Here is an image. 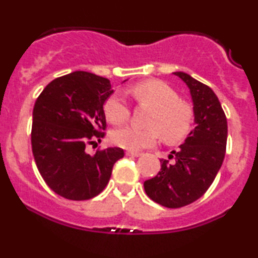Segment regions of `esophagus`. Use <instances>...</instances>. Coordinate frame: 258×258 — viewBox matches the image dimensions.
<instances>
[{"instance_id":"esophagus-1","label":"esophagus","mask_w":258,"mask_h":258,"mask_svg":"<svg viewBox=\"0 0 258 258\" xmlns=\"http://www.w3.org/2000/svg\"><path fill=\"white\" fill-rule=\"evenodd\" d=\"M126 155H127V156H135V158H138V156L142 155V153H139V152H133V150H127Z\"/></svg>"}]
</instances>
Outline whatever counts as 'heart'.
<instances>
[{"label": "heart", "mask_w": 258, "mask_h": 258, "mask_svg": "<svg viewBox=\"0 0 258 258\" xmlns=\"http://www.w3.org/2000/svg\"><path fill=\"white\" fill-rule=\"evenodd\" d=\"M139 104L154 108L148 120L150 128L125 126L111 133L112 143L130 150L143 149L158 141L160 135L168 142H178L190 131L193 109L180 100L179 94L171 86L159 80L139 82L130 90ZM106 119L114 125L126 122L131 116V104L120 91L112 92L104 103Z\"/></svg>", "instance_id": "b5f03b06"}]
</instances>
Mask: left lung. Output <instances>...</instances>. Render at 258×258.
Instances as JSON below:
<instances>
[{
  "instance_id": "left-lung-1",
  "label": "left lung",
  "mask_w": 258,
  "mask_h": 258,
  "mask_svg": "<svg viewBox=\"0 0 258 258\" xmlns=\"http://www.w3.org/2000/svg\"><path fill=\"white\" fill-rule=\"evenodd\" d=\"M173 74L190 90L195 128L168 160H160L158 174L144 182L148 197L168 209L189 205L206 193L222 166L228 136L226 114L215 92L188 74Z\"/></svg>"
}]
</instances>
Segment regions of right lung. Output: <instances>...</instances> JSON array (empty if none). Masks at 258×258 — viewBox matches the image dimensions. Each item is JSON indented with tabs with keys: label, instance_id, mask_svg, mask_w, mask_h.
Masks as SVG:
<instances>
[{
	"label": "right lung",
	"instance_id": "add662e5",
	"mask_svg": "<svg viewBox=\"0 0 258 258\" xmlns=\"http://www.w3.org/2000/svg\"><path fill=\"white\" fill-rule=\"evenodd\" d=\"M110 81L87 72L53 80L35 102L31 146L47 185L69 200H88L102 193L112 167L125 153L121 148L86 152L105 136L104 103Z\"/></svg>",
	"mask_w": 258,
	"mask_h": 258
}]
</instances>
